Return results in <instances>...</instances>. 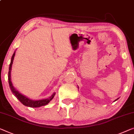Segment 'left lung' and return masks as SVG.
<instances>
[{
  "label": "left lung",
  "instance_id": "left-lung-1",
  "mask_svg": "<svg viewBox=\"0 0 134 134\" xmlns=\"http://www.w3.org/2000/svg\"><path fill=\"white\" fill-rule=\"evenodd\" d=\"M77 88H79V87L78 86H77ZM119 98H118V99H117L116 100H115L114 101V102H115V101H116V100H118Z\"/></svg>",
  "mask_w": 134,
  "mask_h": 134
}]
</instances>
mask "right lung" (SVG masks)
Segmentation results:
<instances>
[{"label": "right lung", "instance_id": "right-lung-1", "mask_svg": "<svg viewBox=\"0 0 134 134\" xmlns=\"http://www.w3.org/2000/svg\"><path fill=\"white\" fill-rule=\"evenodd\" d=\"M15 54V51L14 52L13 56L11 57V63H10L9 67V71H8V82L9 85L10 89L12 91V93L15 96L17 97L18 100H19V101L22 103L23 105L26 106V107H31V108H37V107H40L42 106H44L47 105L53 99L55 95V93H53L49 98L44 99H41V100H32L31 99L28 98V97L24 96L22 94L20 93L19 91H17L16 90L14 87L13 86V83L11 82V70H12V65H13L14 58Z\"/></svg>", "mask_w": 134, "mask_h": 134}]
</instances>
